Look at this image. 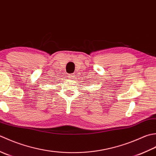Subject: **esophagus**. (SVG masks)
I'll return each instance as SVG.
<instances>
[{
  "label": "esophagus",
  "mask_w": 156,
  "mask_h": 156,
  "mask_svg": "<svg viewBox=\"0 0 156 156\" xmlns=\"http://www.w3.org/2000/svg\"><path fill=\"white\" fill-rule=\"evenodd\" d=\"M68 77H69V79H73V78L75 77V75H73V74H70V75H68Z\"/></svg>",
  "instance_id": "34e87169"
}]
</instances>
